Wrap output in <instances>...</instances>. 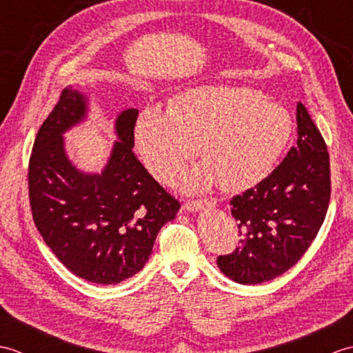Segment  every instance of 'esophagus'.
<instances>
[{
  "instance_id": "34e87169",
  "label": "esophagus",
  "mask_w": 353,
  "mask_h": 353,
  "mask_svg": "<svg viewBox=\"0 0 353 353\" xmlns=\"http://www.w3.org/2000/svg\"><path fill=\"white\" fill-rule=\"evenodd\" d=\"M214 203L211 200H188L185 201L183 203V209L185 211H190V212H194L197 211V209H201V208H212Z\"/></svg>"
}]
</instances>
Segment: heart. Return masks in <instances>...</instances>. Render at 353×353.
<instances>
[{
  "instance_id": "1",
  "label": "heart",
  "mask_w": 353,
  "mask_h": 353,
  "mask_svg": "<svg viewBox=\"0 0 353 353\" xmlns=\"http://www.w3.org/2000/svg\"><path fill=\"white\" fill-rule=\"evenodd\" d=\"M288 110L252 88L209 85L186 89L170 109L148 108L134 125L147 168L170 181L196 154L203 163L181 174L186 190L243 191L261 182L288 145Z\"/></svg>"
}]
</instances>
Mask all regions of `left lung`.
<instances>
[{
	"mask_svg": "<svg viewBox=\"0 0 353 353\" xmlns=\"http://www.w3.org/2000/svg\"><path fill=\"white\" fill-rule=\"evenodd\" d=\"M297 144L253 188L232 197L241 245L216 258L229 279L243 285L283 274L317 236L331 199L326 142L308 110L297 104Z\"/></svg>",
	"mask_w": 353,
	"mask_h": 353,
	"instance_id": "obj_1",
	"label": "left lung"
}]
</instances>
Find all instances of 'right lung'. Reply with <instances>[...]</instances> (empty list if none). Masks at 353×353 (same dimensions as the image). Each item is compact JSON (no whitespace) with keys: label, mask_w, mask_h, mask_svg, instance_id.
<instances>
[{"label":"right lung","mask_w":353,"mask_h":353,"mask_svg":"<svg viewBox=\"0 0 353 353\" xmlns=\"http://www.w3.org/2000/svg\"><path fill=\"white\" fill-rule=\"evenodd\" d=\"M86 115V97L65 88L36 134L28 162L33 221L52 253L81 279L119 283L145 265L181 203L133 153L138 109L117 118L118 139L101 174L72 167L62 133Z\"/></svg>","instance_id":"right-lung-1"}]
</instances>
